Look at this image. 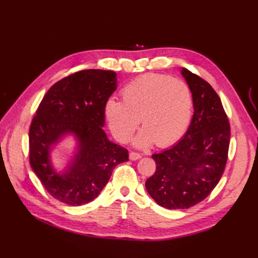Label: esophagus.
Wrapping results in <instances>:
<instances>
[{"instance_id":"1","label":"esophagus","mask_w":258,"mask_h":258,"mask_svg":"<svg viewBox=\"0 0 258 258\" xmlns=\"http://www.w3.org/2000/svg\"><path fill=\"white\" fill-rule=\"evenodd\" d=\"M141 157H142L141 154L137 153V152H130V154H129L130 160H138V159H140Z\"/></svg>"}]
</instances>
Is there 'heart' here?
<instances>
[{
  "label": "heart",
  "instance_id": "b5f03b06",
  "mask_svg": "<svg viewBox=\"0 0 258 258\" xmlns=\"http://www.w3.org/2000/svg\"><path fill=\"white\" fill-rule=\"evenodd\" d=\"M121 99L110 98L104 104V116L112 135L126 143L139 127L143 130L135 140L138 147L155 143L166 147L177 142L188 128L192 115L189 86L168 75L144 74L132 80L120 90Z\"/></svg>",
  "mask_w": 258,
  "mask_h": 258
}]
</instances>
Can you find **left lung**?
<instances>
[{"label": "left lung", "mask_w": 258, "mask_h": 258, "mask_svg": "<svg viewBox=\"0 0 258 258\" xmlns=\"http://www.w3.org/2000/svg\"><path fill=\"white\" fill-rule=\"evenodd\" d=\"M188 84L194 115L182 140L152 157L155 173L145 187L151 197L169 210L188 209L211 194L228 158L230 124L221 99L208 82L182 69Z\"/></svg>", "instance_id": "8db88e82"}]
</instances>
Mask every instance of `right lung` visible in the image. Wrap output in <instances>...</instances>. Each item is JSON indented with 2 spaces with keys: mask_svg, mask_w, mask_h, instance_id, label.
I'll list each match as a JSON object with an SVG mask.
<instances>
[{
  "mask_svg": "<svg viewBox=\"0 0 258 258\" xmlns=\"http://www.w3.org/2000/svg\"><path fill=\"white\" fill-rule=\"evenodd\" d=\"M116 73L83 70L60 80L46 92L29 130L31 168L49 195L76 207L92 201L110 179L114 168L128 161V150L107 139L104 104L116 90ZM68 135L79 143L70 166L53 170L50 150Z\"/></svg>",
  "mask_w": 258,
  "mask_h": 258,
  "instance_id": "1",
  "label": "right lung"
}]
</instances>
